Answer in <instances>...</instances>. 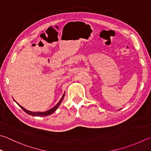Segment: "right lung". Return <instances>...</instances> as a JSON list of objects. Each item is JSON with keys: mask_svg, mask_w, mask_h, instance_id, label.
<instances>
[{"mask_svg": "<svg viewBox=\"0 0 151 151\" xmlns=\"http://www.w3.org/2000/svg\"><path fill=\"white\" fill-rule=\"evenodd\" d=\"M65 96V93H63V96H62V97L61 98V99L60 100V101H59L57 105H56L55 106H54V107L52 108L51 109H50V110L48 111H44V112H32V111H28L27 110V109H25L24 107H23L22 106H21L18 103H17L16 101L14 100V101L16 102L17 105H18L19 107L22 108L23 111H24L26 113H27L28 114H30L31 115V116H48V115H50L52 114V113H54V112L57 110V109L59 107V106H60V105L61 104V101H63V97Z\"/></svg>", "mask_w": 151, "mask_h": 151, "instance_id": "obj_1", "label": "right lung"}]
</instances>
